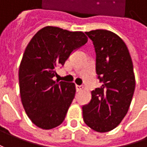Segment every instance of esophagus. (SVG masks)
<instances>
[{
  "instance_id": "esophagus-1",
  "label": "esophagus",
  "mask_w": 147,
  "mask_h": 147,
  "mask_svg": "<svg viewBox=\"0 0 147 147\" xmlns=\"http://www.w3.org/2000/svg\"><path fill=\"white\" fill-rule=\"evenodd\" d=\"M83 87L82 86H80V85H76V91L77 92H81L82 90Z\"/></svg>"
}]
</instances>
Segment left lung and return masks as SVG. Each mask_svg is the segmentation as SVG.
Here are the masks:
<instances>
[{"label":"left lung","mask_w":147,"mask_h":147,"mask_svg":"<svg viewBox=\"0 0 147 147\" xmlns=\"http://www.w3.org/2000/svg\"><path fill=\"white\" fill-rule=\"evenodd\" d=\"M96 51V72L102 84L82 106L85 123L98 133L113 130L127 113L135 90L133 61L127 46L115 33L97 29L85 32Z\"/></svg>","instance_id":"left-lung-1"}]
</instances>
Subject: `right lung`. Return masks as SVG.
<instances>
[{
  "mask_svg": "<svg viewBox=\"0 0 147 147\" xmlns=\"http://www.w3.org/2000/svg\"><path fill=\"white\" fill-rule=\"evenodd\" d=\"M88 42L82 32L47 26L28 44L19 69L20 96L27 115L38 127L60 125L75 96L73 82L54 81L55 68Z\"/></svg>",
  "mask_w": 147,
  "mask_h": 147,
  "instance_id": "add662e5",
  "label": "right lung"
}]
</instances>
